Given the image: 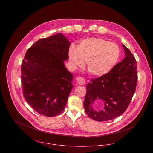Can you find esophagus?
<instances>
[{"mask_svg": "<svg viewBox=\"0 0 153 153\" xmlns=\"http://www.w3.org/2000/svg\"><path fill=\"white\" fill-rule=\"evenodd\" d=\"M77 82L79 85H84L85 84V79L82 76H79L76 79Z\"/></svg>", "mask_w": 153, "mask_h": 153, "instance_id": "obj_1", "label": "esophagus"}]
</instances>
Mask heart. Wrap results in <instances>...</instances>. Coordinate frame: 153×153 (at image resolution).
<instances>
[{
	"label": "heart",
	"mask_w": 153,
	"mask_h": 153,
	"mask_svg": "<svg viewBox=\"0 0 153 153\" xmlns=\"http://www.w3.org/2000/svg\"><path fill=\"white\" fill-rule=\"evenodd\" d=\"M120 56L118 45L100 38H90L82 41L77 49L71 46L69 57L74 66H82L87 62L88 72L92 75L101 76L114 67Z\"/></svg>",
	"instance_id": "b5f03b06"
}]
</instances>
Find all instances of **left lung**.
Here are the masks:
<instances>
[{
	"label": "left lung",
	"instance_id": "left-lung-1",
	"mask_svg": "<svg viewBox=\"0 0 153 153\" xmlns=\"http://www.w3.org/2000/svg\"><path fill=\"white\" fill-rule=\"evenodd\" d=\"M126 57L107 74L88 84L84 106L85 112L97 121L111 120L128 108L137 82L136 60L122 45Z\"/></svg>",
	"mask_w": 153,
	"mask_h": 153
}]
</instances>
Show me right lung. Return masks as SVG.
<instances>
[{"instance_id":"obj_1","label":"right lung","mask_w":153,"mask_h":153,"mask_svg":"<svg viewBox=\"0 0 153 153\" xmlns=\"http://www.w3.org/2000/svg\"><path fill=\"white\" fill-rule=\"evenodd\" d=\"M70 41L61 33L41 39L27 51L21 66L23 94L38 113L54 117L63 111L72 89L73 75L64 61Z\"/></svg>"}]
</instances>
